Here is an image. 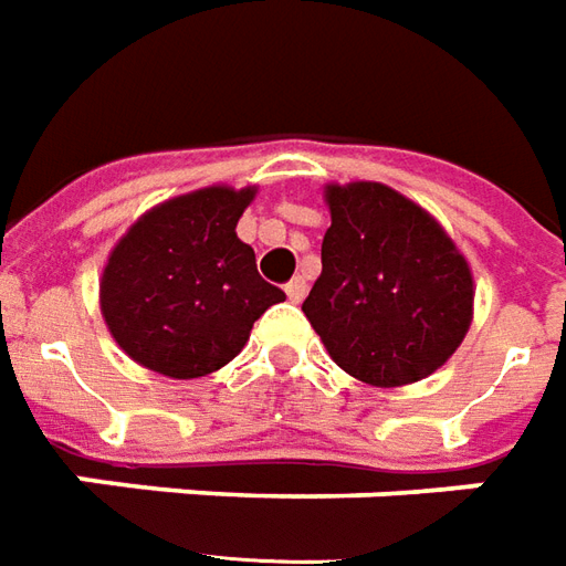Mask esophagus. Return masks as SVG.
Segmentation results:
<instances>
[{
	"label": "esophagus",
	"instance_id": "esophagus-1",
	"mask_svg": "<svg viewBox=\"0 0 566 566\" xmlns=\"http://www.w3.org/2000/svg\"><path fill=\"white\" fill-rule=\"evenodd\" d=\"M284 294H287L291 303H300V300L306 296V282H303V279H291V282L284 284Z\"/></svg>",
	"mask_w": 566,
	"mask_h": 566
}]
</instances>
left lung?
I'll list each match as a JSON object with an SVG mask.
<instances>
[{
  "label": "left lung",
  "mask_w": 566,
  "mask_h": 566,
  "mask_svg": "<svg viewBox=\"0 0 566 566\" xmlns=\"http://www.w3.org/2000/svg\"><path fill=\"white\" fill-rule=\"evenodd\" d=\"M322 275L303 300L346 374L407 386L448 361L472 324V272L420 205L382 184L327 187Z\"/></svg>",
  "instance_id": "1"
}]
</instances>
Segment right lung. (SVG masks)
<instances>
[{
	"mask_svg": "<svg viewBox=\"0 0 566 566\" xmlns=\"http://www.w3.org/2000/svg\"><path fill=\"white\" fill-rule=\"evenodd\" d=\"M254 189L208 187L146 211L101 279L106 327L137 365L174 379L214 374L284 291L263 282L235 223Z\"/></svg>",
	"mask_w": 566,
	"mask_h": 566,
	"instance_id": "1",
	"label": "right lung"
}]
</instances>
